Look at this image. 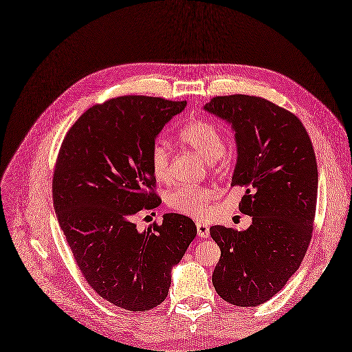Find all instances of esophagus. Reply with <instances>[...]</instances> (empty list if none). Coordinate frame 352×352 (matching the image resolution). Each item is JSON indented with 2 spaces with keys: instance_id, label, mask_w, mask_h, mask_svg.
I'll return each mask as SVG.
<instances>
[{
  "instance_id": "34e87169",
  "label": "esophagus",
  "mask_w": 352,
  "mask_h": 352,
  "mask_svg": "<svg viewBox=\"0 0 352 352\" xmlns=\"http://www.w3.org/2000/svg\"><path fill=\"white\" fill-rule=\"evenodd\" d=\"M195 226H197V234H198V237H201V239L208 237V234H210L208 224H206V223H197Z\"/></svg>"
}]
</instances>
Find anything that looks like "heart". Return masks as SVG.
I'll return each instance as SVG.
<instances>
[{
    "label": "heart",
    "mask_w": 352,
    "mask_h": 352,
    "mask_svg": "<svg viewBox=\"0 0 352 352\" xmlns=\"http://www.w3.org/2000/svg\"><path fill=\"white\" fill-rule=\"evenodd\" d=\"M181 144L195 151L210 166L226 165V142L221 131L207 120H191L178 132ZM151 170L154 177L164 182L171 177L170 149L164 144H157L151 152ZM214 190L198 186H177L165 195L168 207L190 217H203L214 200Z\"/></svg>",
    "instance_id": "obj_1"
}]
</instances>
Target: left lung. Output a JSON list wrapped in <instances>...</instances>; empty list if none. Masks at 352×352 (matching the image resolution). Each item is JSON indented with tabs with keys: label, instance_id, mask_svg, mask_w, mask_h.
<instances>
[{
	"label": "left lung",
	"instance_id": "left-lung-1",
	"mask_svg": "<svg viewBox=\"0 0 352 352\" xmlns=\"http://www.w3.org/2000/svg\"><path fill=\"white\" fill-rule=\"evenodd\" d=\"M204 109L236 132L232 186L246 188L239 208L246 230L212 226L221 250L212 273L216 292L236 307H258L299 269L312 239L318 166L309 135L296 115L248 95L216 96Z\"/></svg>",
	"mask_w": 352,
	"mask_h": 352
}]
</instances>
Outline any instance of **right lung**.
<instances>
[{"label":"right lung","mask_w":352,"mask_h":352,"mask_svg":"<svg viewBox=\"0 0 352 352\" xmlns=\"http://www.w3.org/2000/svg\"><path fill=\"white\" fill-rule=\"evenodd\" d=\"M187 102L120 96L91 106L67 131L53 174V204L86 282L131 312L158 307L171 269L197 234L177 212L136 228L135 216L161 204L151 170L155 138Z\"/></svg>","instance_id":"obj_1"}]
</instances>
